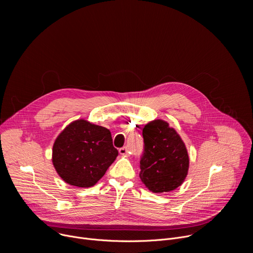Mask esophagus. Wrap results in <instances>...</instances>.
<instances>
[{"mask_svg": "<svg viewBox=\"0 0 253 253\" xmlns=\"http://www.w3.org/2000/svg\"><path fill=\"white\" fill-rule=\"evenodd\" d=\"M119 153L121 155H128V148L127 147H122L119 149Z\"/></svg>", "mask_w": 253, "mask_h": 253, "instance_id": "1", "label": "esophagus"}]
</instances>
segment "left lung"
Returning <instances> with one entry per match:
<instances>
[{
    "label": "left lung",
    "mask_w": 253,
    "mask_h": 253,
    "mask_svg": "<svg viewBox=\"0 0 253 253\" xmlns=\"http://www.w3.org/2000/svg\"><path fill=\"white\" fill-rule=\"evenodd\" d=\"M144 153L140 179L154 193L170 192L181 185L188 174L189 156L176 130L161 119L147 123L142 131Z\"/></svg>",
    "instance_id": "8db88e82"
}]
</instances>
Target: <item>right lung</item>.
<instances>
[{
    "label": "right lung",
    "instance_id": "1",
    "mask_svg": "<svg viewBox=\"0 0 253 253\" xmlns=\"http://www.w3.org/2000/svg\"><path fill=\"white\" fill-rule=\"evenodd\" d=\"M111 132L87 120L71 122L56 138L52 162L58 175L72 186H94L115 161Z\"/></svg>",
    "mask_w": 253,
    "mask_h": 253
}]
</instances>
